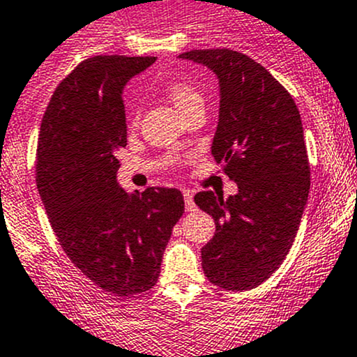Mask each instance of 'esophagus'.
I'll list each match as a JSON object with an SVG mask.
<instances>
[{"label": "esophagus", "instance_id": "obj_1", "mask_svg": "<svg viewBox=\"0 0 357 357\" xmlns=\"http://www.w3.org/2000/svg\"><path fill=\"white\" fill-rule=\"evenodd\" d=\"M183 197H185V207H186V211H188V212L197 211V205H195V200H193L192 193L185 192V193H183Z\"/></svg>", "mask_w": 357, "mask_h": 357}]
</instances>
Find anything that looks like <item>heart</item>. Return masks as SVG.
Here are the masks:
<instances>
[{"instance_id":"1","label":"heart","mask_w":357,"mask_h":357,"mask_svg":"<svg viewBox=\"0 0 357 357\" xmlns=\"http://www.w3.org/2000/svg\"><path fill=\"white\" fill-rule=\"evenodd\" d=\"M165 98L179 110V114L186 115L195 109L204 107V95L192 84V82L185 81V79H169L164 86H162ZM129 119L136 121V109L132 107L129 110Z\"/></svg>"}]
</instances>
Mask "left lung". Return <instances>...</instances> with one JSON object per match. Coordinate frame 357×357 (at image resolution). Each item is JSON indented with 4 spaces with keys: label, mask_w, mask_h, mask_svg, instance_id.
<instances>
[{
    "label": "left lung",
    "mask_w": 357,
    "mask_h": 357,
    "mask_svg": "<svg viewBox=\"0 0 357 357\" xmlns=\"http://www.w3.org/2000/svg\"><path fill=\"white\" fill-rule=\"evenodd\" d=\"M218 77L219 117L212 155L238 193L200 192L195 204L214 218L215 233L202 248L208 282L250 290L289 254L311 186L301 114L287 89L255 60L231 50L179 55Z\"/></svg>",
    "instance_id": "left-lung-1"
}]
</instances>
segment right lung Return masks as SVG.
Returning <instances> with one entry per match:
<instances>
[{
    "label": "right lung",
    "mask_w": 357,
    "mask_h": 357,
    "mask_svg": "<svg viewBox=\"0 0 357 357\" xmlns=\"http://www.w3.org/2000/svg\"><path fill=\"white\" fill-rule=\"evenodd\" d=\"M155 56H93L55 89L41 122L36 183L72 264L115 295L152 289L185 212L176 188L126 192L117 152L128 145L122 93Z\"/></svg>",
    "instance_id": "1"
}]
</instances>
